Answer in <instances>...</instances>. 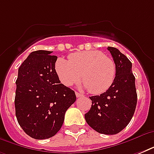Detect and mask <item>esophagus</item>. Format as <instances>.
Segmentation results:
<instances>
[{"label":"esophagus","mask_w":154,"mask_h":154,"mask_svg":"<svg viewBox=\"0 0 154 154\" xmlns=\"http://www.w3.org/2000/svg\"><path fill=\"white\" fill-rule=\"evenodd\" d=\"M75 94H76V97H84V95H83V94H79V93H77V92H76V93H75Z\"/></svg>","instance_id":"esophagus-1"}]
</instances>
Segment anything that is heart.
<instances>
[{"instance_id":"heart-1","label":"heart","mask_w":154,"mask_h":154,"mask_svg":"<svg viewBox=\"0 0 154 154\" xmlns=\"http://www.w3.org/2000/svg\"><path fill=\"white\" fill-rule=\"evenodd\" d=\"M55 70L65 86L77 83L82 77L83 87L94 94H102L109 89L116 74L114 61L99 50L72 53L69 56V60L58 58Z\"/></svg>"}]
</instances>
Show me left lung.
I'll list each match as a JSON object with an SVG mask.
<instances>
[{
	"label": "left lung",
	"instance_id": "obj_1",
	"mask_svg": "<svg viewBox=\"0 0 154 154\" xmlns=\"http://www.w3.org/2000/svg\"><path fill=\"white\" fill-rule=\"evenodd\" d=\"M107 49L116 65V77L106 92L89 97L92 106L85 118L97 132L112 135L120 133L131 121L137 95L131 61L114 47Z\"/></svg>",
	"mask_w": 154,
	"mask_h": 154
}]
</instances>
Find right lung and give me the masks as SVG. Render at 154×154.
<instances>
[{"instance_id":"1","label":"right lung","mask_w":154,"mask_h":154,"mask_svg":"<svg viewBox=\"0 0 154 154\" xmlns=\"http://www.w3.org/2000/svg\"><path fill=\"white\" fill-rule=\"evenodd\" d=\"M52 51L31 53L18 69L16 117L29 136L37 140L54 136L62 126L66 110L76 101L73 90L60 84Z\"/></svg>"}]
</instances>
